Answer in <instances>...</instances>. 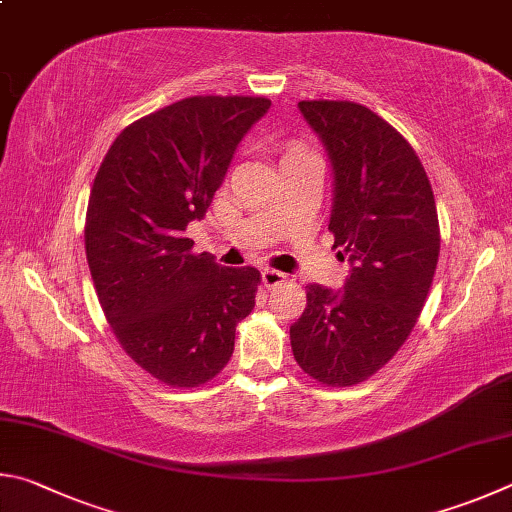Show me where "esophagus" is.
I'll return each instance as SVG.
<instances>
[{
	"label": "esophagus",
	"instance_id": "obj_1",
	"mask_svg": "<svg viewBox=\"0 0 512 512\" xmlns=\"http://www.w3.org/2000/svg\"><path fill=\"white\" fill-rule=\"evenodd\" d=\"M285 281H288V276H285L283 272H279V270H263V283H265L267 290L279 288V285H283Z\"/></svg>",
	"mask_w": 512,
	"mask_h": 512
}]
</instances>
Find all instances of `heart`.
<instances>
[{"mask_svg": "<svg viewBox=\"0 0 512 512\" xmlns=\"http://www.w3.org/2000/svg\"><path fill=\"white\" fill-rule=\"evenodd\" d=\"M299 152H310V150L301 148V146H294V148H290L288 152H285V157H290V155H299Z\"/></svg>", "mask_w": 512, "mask_h": 512, "instance_id": "obj_1", "label": "heart"}]
</instances>
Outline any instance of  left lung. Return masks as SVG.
<instances>
[{"label":"left lung","instance_id":"1","mask_svg":"<svg viewBox=\"0 0 512 512\" xmlns=\"http://www.w3.org/2000/svg\"><path fill=\"white\" fill-rule=\"evenodd\" d=\"M299 107L335 170L328 229L353 272L344 292L310 285L308 306L290 326L292 353L319 384L353 387L414 330L434 281L441 227L423 161L393 125L353 101Z\"/></svg>","mask_w":512,"mask_h":512}]
</instances>
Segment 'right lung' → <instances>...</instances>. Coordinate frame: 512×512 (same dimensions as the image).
I'll return each instance as SVG.
<instances>
[{"label":"right lung","mask_w":512,"mask_h":512,"mask_svg":"<svg viewBox=\"0 0 512 512\" xmlns=\"http://www.w3.org/2000/svg\"><path fill=\"white\" fill-rule=\"evenodd\" d=\"M263 96H191L123 128L94 177L89 272L112 333L161 384L202 387L233 353L261 272L220 267L184 236L202 220L233 152L270 110Z\"/></svg>","instance_id":"right-lung-1"}]
</instances>
